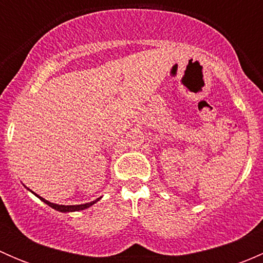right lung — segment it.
I'll list each match as a JSON object with an SVG mask.
<instances>
[{
  "mask_svg": "<svg viewBox=\"0 0 263 263\" xmlns=\"http://www.w3.org/2000/svg\"><path fill=\"white\" fill-rule=\"evenodd\" d=\"M36 196H38V195H36ZM38 197L41 198V200L43 201V202H46L47 205L50 206V208L54 209V210H57V211H61V213H70V211L85 210V209H87V208H90V206H91V205H94V203L97 202V201H99V198H98V200L92 201V202L84 203V205H68V206H66V205H55V203H52V202H49V201H47V200H44V198H42L41 196H38Z\"/></svg>",
  "mask_w": 263,
  "mask_h": 263,
  "instance_id": "add662e5",
  "label": "right lung"
}]
</instances>
